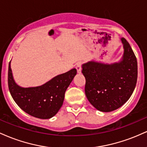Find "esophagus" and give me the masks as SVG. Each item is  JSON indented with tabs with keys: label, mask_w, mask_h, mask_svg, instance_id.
<instances>
[{
	"label": "esophagus",
	"mask_w": 147,
	"mask_h": 147,
	"mask_svg": "<svg viewBox=\"0 0 147 147\" xmlns=\"http://www.w3.org/2000/svg\"><path fill=\"white\" fill-rule=\"evenodd\" d=\"M76 69H77V72L78 73H81L82 72V63H78L76 65Z\"/></svg>",
	"instance_id": "1"
}]
</instances>
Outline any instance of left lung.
<instances>
[{"label":"left lung","mask_w":147,"mask_h":147,"mask_svg":"<svg viewBox=\"0 0 147 147\" xmlns=\"http://www.w3.org/2000/svg\"><path fill=\"white\" fill-rule=\"evenodd\" d=\"M124 54L119 62L108 64L90 61L82 65L85 93L96 109L111 112L129 100L138 78V63L129 43L121 38Z\"/></svg>","instance_id":"left-lung-1"}]
</instances>
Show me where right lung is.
I'll list each match as a JSON object with an SVG mask.
<instances>
[{"instance_id":"obj_1","label":"right lung","mask_w":147,"mask_h":147,"mask_svg":"<svg viewBox=\"0 0 147 147\" xmlns=\"http://www.w3.org/2000/svg\"><path fill=\"white\" fill-rule=\"evenodd\" d=\"M8 69V86L11 97L20 108L30 115L39 119H50L63 105L65 90L77 75V70L57 75L36 87L23 88L15 82L11 65Z\"/></svg>"}]
</instances>
